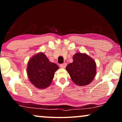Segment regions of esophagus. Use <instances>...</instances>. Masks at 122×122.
Here are the masks:
<instances>
[{"label": "esophagus", "mask_w": 122, "mask_h": 122, "mask_svg": "<svg viewBox=\"0 0 122 122\" xmlns=\"http://www.w3.org/2000/svg\"><path fill=\"white\" fill-rule=\"evenodd\" d=\"M66 63H63V64H61V65H60V67L61 68H65L66 67Z\"/></svg>", "instance_id": "esophagus-1"}]
</instances>
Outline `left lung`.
Here are the masks:
<instances>
[{
  "label": "left lung",
  "mask_w": 122,
  "mask_h": 122,
  "mask_svg": "<svg viewBox=\"0 0 122 122\" xmlns=\"http://www.w3.org/2000/svg\"><path fill=\"white\" fill-rule=\"evenodd\" d=\"M73 61L66 66L71 80L79 86L91 83L96 74V63L91 56L77 53L73 57Z\"/></svg>",
  "instance_id": "left-lung-1"
}]
</instances>
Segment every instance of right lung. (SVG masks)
<instances>
[{"instance_id":"add662e5","label":"right lung","mask_w":122,"mask_h":122,"mask_svg":"<svg viewBox=\"0 0 122 122\" xmlns=\"http://www.w3.org/2000/svg\"><path fill=\"white\" fill-rule=\"evenodd\" d=\"M59 69L57 65L51 62L43 53H38L29 60L27 74L31 84L39 89H44L51 85L55 71Z\"/></svg>"}]
</instances>
